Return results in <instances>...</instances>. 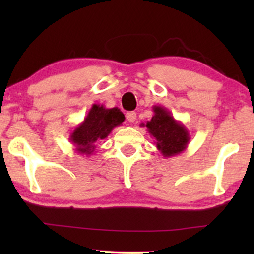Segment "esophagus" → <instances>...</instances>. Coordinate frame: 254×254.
I'll list each match as a JSON object with an SVG mask.
<instances>
[{
    "label": "esophagus",
    "mask_w": 254,
    "mask_h": 254,
    "mask_svg": "<svg viewBox=\"0 0 254 254\" xmlns=\"http://www.w3.org/2000/svg\"><path fill=\"white\" fill-rule=\"evenodd\" d=\"M126 119L129 121V123H134L136 120V113L135 112H127L126 113Z\"/></svg>",
    "instance_id": "esophagus-1"
}]
</instances>
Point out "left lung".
<instances>
[{
  "label": "left lung",
  "instance_id": "8db88e82",
  "mask_svg": "<svg viewBox=\"0 0 254 254\" xmlns=\"http://www.w3.org/2000/svg\"><path fill=\"white\" fill-rule=\"evenodd\" d=\"M154 116L147 124H141L147 127L148 133L155 138L156 147L165 158L182 154L190 143V135L185 125L176 120L163 106H152Z\"/></svg>",
  "mask_w": 254,
  "mask_h": 254
}]
</instances>
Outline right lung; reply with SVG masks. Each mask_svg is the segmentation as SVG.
Listing matches in <instances>:
<instances>
[{
  "label": "right lung",
  "mask_w": 254,
  "mask_h": 254,
  "mask_svg": "<svg viewBox=\"0 0 254 254\" xmlns=\"http://www.w3.org/2000/svg\"><path fill=\"white\" fill-rule=\"evenodd\" d=\"M124 120V113L118 107L106 109L100 104H93L84 120L71 131L69 141L79 155L89 157L95 152L97 143L109 136Z\"/></svg>",
  "instance_id": "1"
}]
</instances>
